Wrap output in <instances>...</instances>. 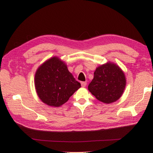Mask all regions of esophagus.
Returning <instances> with one entry per match:
<instances>
[{
	"label": "esophagus",
	"mask_w": 153,
	"mask_h": 153,
	"mask_svg": "<svg viewBox=\"0 0 153 153\" xmlns=\"http://www.w3.org/2000/svg\"><path fill=\"white\" fill-rule=\"evenodd\" d=\"M81 85L82 87H86V86L87 85V83H86V82H82Z\"/></svg>",
	"instance_id": "34e87169"
}]
</instances>
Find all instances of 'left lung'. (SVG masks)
Wrapping results in <instances>:
<instances>
[{"instance_id": "obj_1", "label": "left lung", "mask_w": 153, "mask_h": 153, "mask_svg": "<svg viewBox=\"0 0 153 153\" xmlns=\"http://www.w3.org/2000/svg\"><path fill=\"white\" fill-rule=\"evenodd\" d=\"M94 75L88 88L97 100L111 104L120 99L126 86L125 74L120 66L108 61L97 67Z\"/></svg>"}]
</instances>
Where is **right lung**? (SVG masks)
<instances>
[{
	"mask_svg": "<svg viewBox=\"0 0 153 153\" xmlns=\"http://www.w3.org/2000/svg\"><path fill=\"white\" fill-rule=\"evenodd\" d=\"M34 85L41 101L55 107L65 104L81 87L69 71L66 63L58 56L48 59L38 67Z\"/></svg>",
	"mask_w": 153,
	"mask_h": 153,
	"instance_id": "1",
	"label": "right lung"
}]
</instances>
